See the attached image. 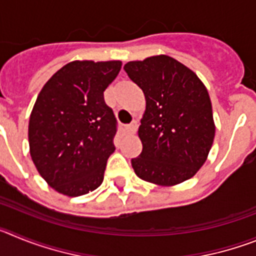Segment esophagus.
<instances>
[{"label":"esophagus","instance_id":"esophagus-1","mask_svg":"<svg viewBox=\"0 0 256 256\" xmlns=\"http://www.w3.org/2000/svg\"><path fill=\"white\" fill-rule=\"evenodd\" d=\"M137 128H138V122L133 120L132 123L128 124V126H126L124 130H126V133H128V134H134L136 130H137Z\"/></svg>","mask_w":256,"mask_h":256}]
</instances>
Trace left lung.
Wrapping results in <instances>:
<instances>
[{
	"label": "left lung",
	"instance_id": "8db88e82",
	"mask_svg": "<svg viewBox=\"0 0 256 256\" xmlns=\"http://www.w3.org/2000/svg\"><path fill=\"white\" fill-rule=\"evenodd\" d=\"M124 70L146 98L138 128L144 148L132 159L134 173L164 187L192 178L206 162L216 136L204 83L190 68L166 55L130 61Z\"/></svg>",
	"mask_w": 256,
	"mask_h": 256
}]
</instances>
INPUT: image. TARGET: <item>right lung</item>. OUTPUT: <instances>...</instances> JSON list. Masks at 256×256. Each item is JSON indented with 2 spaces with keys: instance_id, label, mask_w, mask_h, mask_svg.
<instances>
[{
  "instance_id": "obj_1",
  "label": "right lung",
  "mask_w": 256,
  "mask_h": 256,
  "mask_svg": "<svg viewBox=\"0 0 256 256\" xmlns=\"http://www.w3.org/2000/svg\"><path fill=\"white\" fill-rule=\"evenodd\" d=\"M120 69L119 60L72 61L38 94L29 119V150L38 173L58 194L82 196L102 183L116 133L104 91Z\"/></svg>"
}]
</instances>
